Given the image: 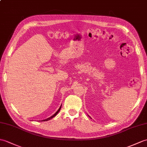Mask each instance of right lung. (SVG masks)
<instances>
[{
	"label": "right lung",
	"instance_id": "obj_1",
	"mask_svg": "<svg viewBox=\"0 0 147 147\" xmlns=\"http://www.w3.org/2000/svg\"><path fill=\"white\" fill-rule=\"evenodd\" d=\"M61 107L59 108V110H58L56 113H55V114H54V115H53L52 116V117H49V118H47V119H46V120H42L43 121H48V120H51V118H53V117H55V116L58 113V112H59V111H60V110H61Z\"/></svg>",
	"mask_w": 147,
	"mask_h": 147
}]
</instances>
